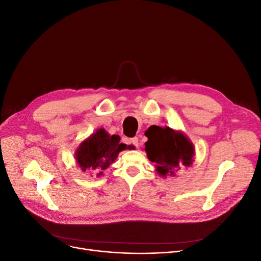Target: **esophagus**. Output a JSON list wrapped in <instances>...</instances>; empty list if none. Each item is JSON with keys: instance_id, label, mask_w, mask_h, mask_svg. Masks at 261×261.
<instances>
[{"instance_id": "1", "label": "esophagus", "mask_w": 261, "mask_h": 261, "mask_svg": "<svg viewBox=\"0 0 261 261\" xmlns=\"http://www.w3.org/2000/svg\"><path fill=\"white\" fill-rule=\"evenodd\" d=\"M130 144H132V145L135 146V147H138V146H139V139H138V138L131 139V140H130Z\"/></svg>"}]
</instances>
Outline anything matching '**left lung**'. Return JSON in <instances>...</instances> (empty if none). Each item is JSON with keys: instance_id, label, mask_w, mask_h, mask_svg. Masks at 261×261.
<instances>
[{"instance_id": "left-lung-1", "label": "left lung", "mask_w": 261, "mask_h": 261, "mask_svg": "<svg viewBox=\"0 0 261 261\" xmlns=\"http://www.w3.org/2000/svg\"><path fill=\"white\" fill-rule=\"evenodd\" d=\"M148 141L145 151L148 159L156 164V171L165 176L172 175L182 166H190L195 153L194 146L187 138L169 127H150L146 132Z\"/></svg>"}]
</instances>
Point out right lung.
Segmentation results:
<instances>
[{
	"label": "right lung",
	"instance_id": "1",
	"mask_svg": "<svg viewBox=\"0 0 261 261\" xmlns=\"http://www.w3.org/2000/svg\"><path fill=\"white\" fill-rule=\"evenodd\" d=\"M118 135H109L105 129H99L91 138L82 142L76 152V160L80 168L86 171L91 170L102 174L116 160L121 150L127 149L126 144L119 143Z\"/></svg>",
	"mask_w": 261,
	"mask_h": 261
}]
</instances>
